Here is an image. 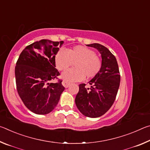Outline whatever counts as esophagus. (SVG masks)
Returning a JSON list of instances; mask_svg holds the SVG:
<instances>
[{
    "label": "esophagus",
    "mask_w": 150,
    "mask_h": 150,
    "mask_svg": "<svg viewBox=\"0 0 150 150\" xmlns=\"http://www.w3.org/2000/svg\"><path fill=\"white\" fill-rule=\"evenodd\" d=\"M62 85L65 88H67V87H69V86L70 85V83H68L67 81H63Z\"/></svg>",
    "instance_id": "obj_1"
}]
</instances>
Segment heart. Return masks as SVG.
<instances>
[{
  "label": "heart",
  "instance_id": "heart-1",
  "mask_svg": "<svg viewBox=\"0 0 150 150\" xmlns=\"http://www.w3.org/2000/svg\"><path fill=\"white\" fill-rule=\"evenodd\" d=\"M74 63L75 68L65 71L62 77L68 82L91 79L101 69V60L95 51L82 45H77L67 51L61 48L55 55V63L60 71L65 70Z\"/></svg>",
  "mask_w": 150,
  "mask_h": 150
}]
</instances>
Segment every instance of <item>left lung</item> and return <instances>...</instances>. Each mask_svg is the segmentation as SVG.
I'll use <instances>...</instances> for the list:
<instances>
[{
	"instance_id": "1",
	"label": "left lung",
	"mask_w": 150,
	"mask_h": 150,
	"mask_svg": "<svg viewBox=\"0 0 150 150\" xmlns=\"http://www.w3.org/2000/svg\"><path fill=\"white\" fill-rule=\"evenodd\" d=\"M87 45L99 52L102 65L99 73L88 82L90 88H86L84 83L79 85L75 104L84 116L97 118L105 114L115 102L120 75L116 57L107 47L97 43Z\"/></svg>"
}]
</instances>
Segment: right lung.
I'll list each match as a JSON object with an SVG mask.
<instances>
[{
	"label": "right lung",
	"instance_id": "right-lung-1",
	"mask_svg": "<svg viewBox=\"0 0 150 150\" xmlns=\"http://www.w3.org/2000/svg\"><path fill=\"white\" fill-rule=\"evenodd\" d=\"M63 43L49 40L33 43L22 51L16 62L17 91L25 106L37 115L51 112L65 90L62 81L50 83L59 75L55 55Z\"/></svg>",
	"mask_w": 150,
	"mask_h": 150
}]
</instances>
